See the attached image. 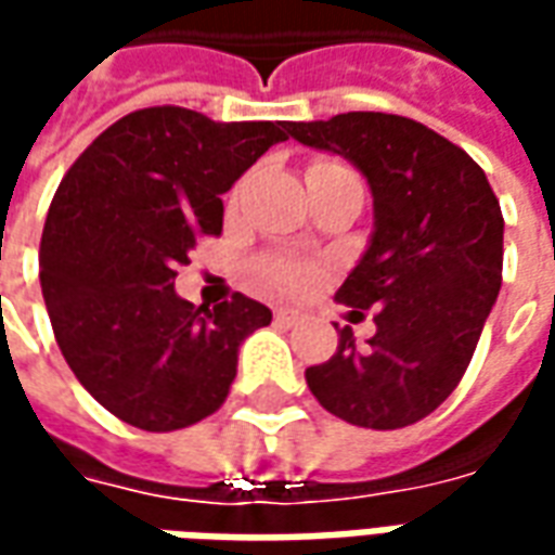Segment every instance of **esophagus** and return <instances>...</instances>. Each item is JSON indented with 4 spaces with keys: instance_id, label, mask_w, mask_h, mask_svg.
Returning <instances> with one entry per match:
<instances>
[{
    "instance_id": "obj_1",
    "label": "esophagus",
    "mask_w": 555,
    "mask_h": 555,
    "mask_svg": "<svg viewBox=\"0 0 555 555\" xmlns=\"http://www.w3.org/2000/svg\"><path fill=\"white\" fill-rule=\"evenodd\" d=\"M273 318H276V324L294 326V324H297V321H300L302 314L297 312V309H288V306H282V309H276V312H273Z\"/></svg>"
}]
</instances>
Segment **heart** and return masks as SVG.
I'll list each match as a JSON object with an SVG mask.
<instances>
[{"label": "heart", "instance_id": "heart-1", "mask_svg": "<svg viewBox=\"0 0 555 555\" xmlns=\"http://www.w3.org/2000/svg\"><path fill=\"white\" fill-rule=\"evenodd\" d=\"M333 166H341V163H314L312 169H333ZM261 282H264L270 291H279V294H306L312 291L318 282H321V267L312 264V261H300V258H270L261 264Z\"/></svg>", "mask_w": 555, "mask_h": 555}]
</instances>
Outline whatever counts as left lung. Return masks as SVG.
Segmentation results:
<instances>
[{
	"instance_id": "obj_1",
	"label": "left lung",
	"mask_w": 555,
	"mask_h": 555,
	"mask_svg": "<svg viewBox=\"0 0 555 555\" xmlns=\"http://www.w3.org/2000/svg\"><path fill=\"white\" fill-rule=\"evenodd\" d=\"M288 133L350 159L374 195V234L336 300L374 312L365 345L306 369L321 408L350 425L408 428L461 384L502 285V210L485 171L404 115L345 113L291 121Z\"/></svg>"
}]
</instances>
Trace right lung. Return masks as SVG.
Returning a JSON list of instances; mask_svg holds the SVG:
<instances>
[{
	"mask_svg": "<svg viewBox=\"0 0 555 555\" xmlns=\"http://www.w3.org/2000/svg\"><path fill=\"white\" fill-rule=\"evenodd\" d=\"M288 121H210L183 106L118 118L67 169L41 237V291L62 357L91 398L154 434L222 408L243 338L273 321L231 294H175L198 237L222 231L231 183L285 142Z\"/></svg>",
	"mask_w": 555,
	"mask_h": 555,
	"instance_id": "obj_1",
	"label": "right lung"
}]
</instances>
